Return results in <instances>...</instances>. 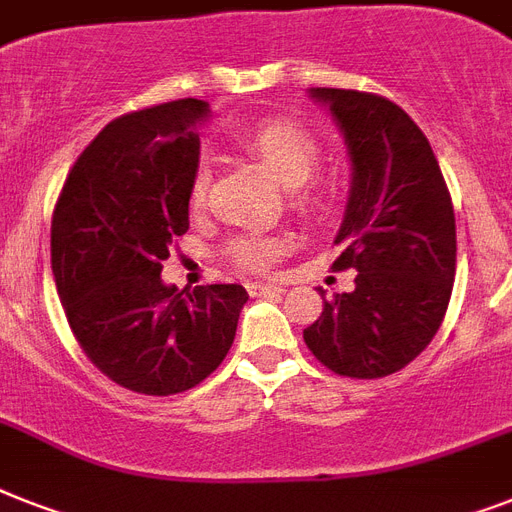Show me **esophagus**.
I'll use <instances>...</instances> for the list:
<instances>
[{"label":"esophagus","mask_w":512,"mask_h":512,"mask_svg":"<svg viewBox=\"0 0 512 512\" xmlns=\"http://www.w3.org/2000/svg\"><path fill=\"white\" fill-rule=\"evenodd\" d=\"M249 295H279V292H287L281 284H273V281H252L247 284Z\"/></svg>","instance_id":"34e87169"}]
</instances>
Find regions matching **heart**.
<instances>
[{"label": "heart", "instance_id": "1", "mask_svg": "<svg viewBox=\"0 0 512 512\" xmlns=\"http://www.w3.org/2000/svg\"><path fill=\"white\" fill-rule=\"evenodd\" d=\"M239 146L255 156L257 162L263 164L265 170L271 172L284 188H297L295 204L303 212H324L332 201L329 188L311 185L308 180L313 172L319 170L321 162V146L319 140L313 138L311 132L300 127L297 122L289 119H271L252 127L239 138ZM209 172L199 170L191 180V204L201 207L207 199ZM284 252V241L273 239V236H257L247 233L239 236L228 247L233 263H239L247 271H268L279 255Z\"/></svg>", "mask_w": 512, "mask_h": 512}]
</instances>
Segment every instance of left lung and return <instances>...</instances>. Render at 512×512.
<instances>
[{"mask_svg": "<svg viewBox=\"0 0 512 512\" xmlns=\"http://www.w3.org/2000/svg\"><path fill=\"white\" fill-rule=\"evenodd\" d=\"M329 108L350 159V191L335 268L356 289L324 300L305 345L345 377L404 369L436 337L457 265L454 209L433 148L404 108L356 90L311 87ZM324 297V289H319Z\"/></svg>", "mask_w": 512, "mask_h": 512, "instance_id": "obj_1", "label": "left lung"}]
</instances>
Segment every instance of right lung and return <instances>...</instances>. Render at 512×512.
<instances>
[{
  "mask_svg": "<svg viewBox=\"0 0 512 512\" xmlns=\"http://www.w3.org/2000/svg\"><path fill=\"white\" fill-rule=\"evenodd\" d=\"M209 103L172 100L106 124L68 172L50 233L52 276L92 364L135 393L170 396L215 372L249 300L241 284L162 281L188 231Z\"/></svg>",
  "mask_w": 512,
  "mask_h": 512,
  "instance_id": "obj_1",
  "label": "right lung"
}]
</instances>
